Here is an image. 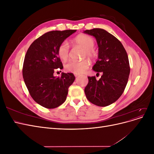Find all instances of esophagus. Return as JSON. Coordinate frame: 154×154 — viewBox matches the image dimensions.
I'll list each match as a JSON object with an SVG mask.
<instances>
[{
  "label": "esophagus",
  "mask_w": 154,
  "mask_h": 154,
  "mask_svg": "<svg viewBox=\"0 0 154 154\" xmlns=\"http://www.w3.org/2000/svg\"><path fill=\"white\" fill-rule=\"evenodd\" d=\"M74 76H75V77H76V78H78V77H80V74H74Z\"/></svg>",
  "instance_id": "34e87169"
}]
</instances>
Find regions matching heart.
Segmentation results:
<instances>
[{
  "instance_id": "obj_1",
  "label": "heart",
  "mask_w": 154,
  "mask_h": 154,
  "mask_svg": "<svg viewBox=\"0 0 154 154\" xmlns=\"http://www.w3.org/2000/svg\"><path fill=\"white\" fill-rule=\"evenodd\" d=\"M74 45H80L85 49V53L83 57L92 58L95 57V52L93 48L95 45V40L91 36L87 35H79L73 39ZM58 54L60 59L67 60L69 57V45L67 41H63L60 44L58 48ZM89 63L87 60L74 61L71 60L65 65L66 71L76 74L83 73L88 67Z\"/></svg>"
}]
</instances>
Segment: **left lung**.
<instances>
[{
  "mask_svg": "<svg viewBox=\"0 0 154 154\" xmlns=\"http://www.w3.org/2000/svg\"><path fill=\"white\" fill-rule=\"evenodd\" d=\"M95 37L98 46V60L92 69L102 76L99 80L88 76L85 88L87 98L92 103L106 106L117 101L127 84L130 66L127 52L121 42L105 29L83 31Z\"/></svg>",
  "mask_w": 154,
  "mask_h": 154,
  "instance_id": "1",
  "label": "left lung"
}]
</instances>
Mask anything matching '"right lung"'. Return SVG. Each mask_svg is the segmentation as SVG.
Returning <instances> with one entry per match:
<instances>
[{
  "mask_svg": "<svg viewBox=\"0 0 154 154\" xmlns=\"http://www.w3.org/2000/svg\"><path fill=\"white\" fill-rule=\"evenodd\" d=\"M76 30L53 31L35 40L25 56L22 75L32 98L47 109H54L66 100L69 87L75 80L72 73L54 76L56 69H62L58 57L60 44Z\"/></svg>",
  "mask_w": 154,
  "mask_h": 154,
  "instance_id": "add662e5",
  "label": "right lung"
}]
</instances>
